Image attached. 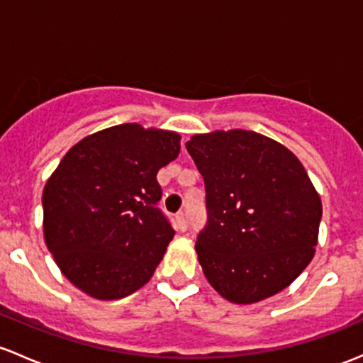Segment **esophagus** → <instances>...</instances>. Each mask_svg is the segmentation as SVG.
Wrapping results in <instances>:
<instances>
[{
    "label": "esophagus",
    "mask_w": 363,
    "mask_h": 363,
    "mask_svg": "<svg viewBox=\"0 0 363 363\" xmlns=\"http://www.w3.org/2000/svg\"><path fill=\"white\" fill-rule=\"evenodd\" d=\"M175 226L181 231H184L186 228H188V217H186L184 212H179L177 216H175Z\"/></svg>",
    "instance_id": "1"
}]
</instances>
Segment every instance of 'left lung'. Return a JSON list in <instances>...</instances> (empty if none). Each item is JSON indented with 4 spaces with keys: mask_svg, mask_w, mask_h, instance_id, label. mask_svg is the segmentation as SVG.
Returning <instances> with one entry per match:
<instances>
[{
    "mask_svg": "<svg viewBox=\"0 0 363 363\" xmlns=\"http://www.w3.org/2000/svg\"><path fill=\"white\" fill-rule=\"evenodd\" d=\"M207 191L196 254L224 299L252 304L292 284L315 255L322 201L297 156L250 130L186 143Z\"/></svg>",
    "mask_w": 363,
    "mask_h": 363,
    "instance_id": "left-lung-1",
    "label": "left lung"
}]
</instances>
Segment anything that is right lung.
Returning a JSON list of instances; mask_svg holds the SVG:
<instances>
[{
	"instance_id": "right-lung-1",
	"label": "right lung",
	"mask_w": 363,
	"mask_h": 363,
	"mask_svg": "<svg viewBox=\"0 0 363 363\" xmlns=\"http://www.w3.org/2000/svg\"><path fill=\"white\" fill-rule=\"evenodd\" d=\"M179 151V133L123 123L66 152L43 189V233L74 287L111 301L150 281L175 235L156 174Z\"/></svg>"
}]
</instances>
